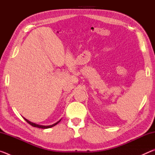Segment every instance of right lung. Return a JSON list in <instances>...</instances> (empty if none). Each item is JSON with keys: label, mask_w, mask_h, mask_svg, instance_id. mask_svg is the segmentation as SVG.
Segmentation results:
<instances>
[{"label": "right lung", "mask_w": 155, "mask_h": 155, "mask_svg": "<svg viewBox=\"0 0 155 155\" xmlns=\"http://www.w3.org/2000/svg\"><path fill=\"white\" fill-rule=\"evenodd\" d=\"M24 119L26 120V121H27V122L28 123V124H31V126H33V127H38V128H44V129H45V128H51V127H54V126L57 125V124H58V123H59L60 121H61V120H59L58 122H57L56 123H54V124H52V125H49V126H44V125L37 124H35V123L31 122H30V121H29V120H28L27 119H26L25 117H24Z\"/></svg>", "instance_id": "right-lung-1"}]
</instances>
